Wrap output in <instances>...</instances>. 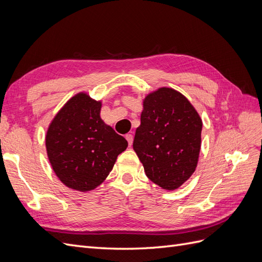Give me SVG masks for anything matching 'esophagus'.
I'll return each instance as SVG.
<instances>
[{"label": "esophagus", "instance_id": "obj_1", "mask_svg": "<svg viewBox=\"0 0 262 262\" xmlns=\"http://www.w3.org/2000/svg\"><path fill=\"white\" fill-rule=\"evenodd\" d=\"M125 139H126V141H128L129 145L131 146V145H132V142H133V136H132V134H131V133L125 134Z\"/></svg>", "mask_w": 262, "mask_h": 262}]
</instances>
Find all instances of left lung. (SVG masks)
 Returning <instances> with one entry per match:
<instances>
[{
	"label": "left lung",
	"instance_id": "8db88e82",
	"mask_svg": "<svg viewBox=\"0 0 262 262\" xmlns=\"http://www.w3.org/2000/svg\"><path fill=\"white\" fill-rule=\"evenodd\" d=\"M201 131V119L184 95L165 87L147 95L133 140L146 176L163 189L179 188L195 170Z\"/></svg>",
	"mask_w": 262,
	"mask_h": 262
}]
</instances>
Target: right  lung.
I'll list each match as a JSON object with an SVG mask.
<instances>
[{
  "label": "right lung",
  "instance_id": "1",
  "mask_svg": "<svg viewBox=\"0 0 262 262\" xmlns=\"http://www.w3.org/2000/svg\"><path fill=\"white\" fill-rule=\"evenodd\" d=\"M100 101L77 94L54 117L46 137L55 175L68 186L89 191L112 171L126 140L101 120Z\"/></svg>",
  "mask_w": 262,
  "mask_h": 262
}]
</instances>
